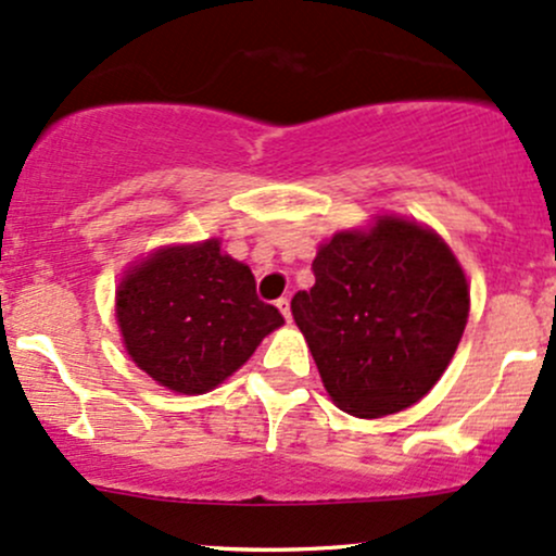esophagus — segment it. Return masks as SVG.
<instances>
[{"label":"esophagus","instance_id":"1","mask_svg":"<svg viewBox=\"0 0 556 556\" xmlns=\"http://www.w3.org/2000/svg\"><path fill=\"white\" fill-rule=\"evenodd\" d=\"M277 308L279 311H282V316H285V319H292V314H290V298H279V301H277Z\"/></svg>","mask_w":556,"mask_h":556}]
</instances>
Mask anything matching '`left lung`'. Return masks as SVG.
Wrapping results in <instances>:
<instances>
[{"instance_id":"obj_1","label":"left lung","mask_w":556,"mask_h":556,"mask_svg":"<svg viewBox=\"0 0 556 556\" xmlns=\"http://www.w3.org/2000/svg\"><path fill=\"white\" fill-rule=\"evenodd\" d=\"M290 308L329 399L362 419L417 404L454 358L469 316L459 261L432 229L380 216L316 253Z\"/></svg>"}]
</instances>
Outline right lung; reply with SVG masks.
<instances>
[{
	"instance_id": "right-lung-1",
	"label": "right lung",
	"mask_w": 556,
	"mask_h": 556,
	"mask_svg": "<svg viewBox=\"0 0 556 556\" xmlns=\"http://www.w3.org/2000/svg\"><path fill=\"white\" fill-rule=\"evenodd\" d=\"M131 362L174 393H208L253 356L282 314L255 295L250 268L218 240L161 248L115 292Z\"/></svg>"
}]
</instances>
